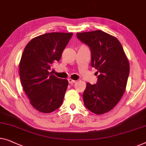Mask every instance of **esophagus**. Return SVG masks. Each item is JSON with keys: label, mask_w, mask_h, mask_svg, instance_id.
I'll list each match as a JSON object with an SVG mask.
<instances>
[{"label": "esophagus", "mask_w": 146, "mask_h": 146, "mask_svg": "<svg viewBox=\"0 0 146 146\" xmlns=\"http://www.w3.org/2000/svg\"><path fill=\"white\" fill-rule=\"evenodd\" d=\"M68 80L69 84H72L75 83V82H76V80H74L72 79H71V78H69Z\"/></svg>", "instance_id": "1"}]
</instances>
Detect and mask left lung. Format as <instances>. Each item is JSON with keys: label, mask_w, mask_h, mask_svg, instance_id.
Here are the masks:
<instances>
[{"label": "left lung", "mask_w": 146, "mask_h": 146, "mask_svg": "<svg viewBox=\"0 0 146 146\" xmlns=\"http://www.w3.org/2000/svg\"><path fill=\"white\" fill-rule=\"evenodd\" d=\"M80 41L90 47L92 67L99 73L96 84H86L83 94L86 108L96 115L113 109L126 90L130 72L128 59L120 41L101 30L77 33Z\"/></svg>", "instance_id": "8db88e82"}]
</instances>
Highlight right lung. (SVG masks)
<instances>
[{
	"mask_svg": "<svg viewBox=\"0 0 146 146\" xmlns=\"http://www.w3.org/2000/svg\"><path fill=\"white\" fill-rule=\"evenodd\" d=\"M72 33L52 32L33 38L25 47L19 64L20 81L37 111L50 113L60 107L68 85L49 72L52 64L60 60Z\"/></svg>",
	"mask_w": 146,
	"mask_h": 146,
	"instance_id": "1",
	"label": "right lung"
}]
</instances>
